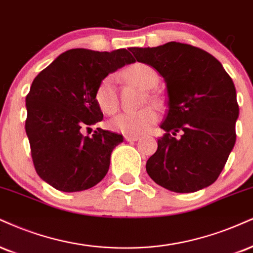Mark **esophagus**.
Wrapping results in <instances>:
<instances>
[{"mask_svg": "<svg viewBox=\"0 0 253 253\" xmlns=\"http://www.w3.org/2000/svg\"><path fill=\"white\" fill-rule=\"evenodd\" d=\"M140 139V136H135V135H125V140L128 142H134V141H138Z\"/></svg>", "mask_w": 253, "mask_h": 253, "instance_id": "esophagus-1", "label": "esophagus"}]
</instances>
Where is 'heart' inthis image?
I'll list each match as a JSON object with an SVG mask.
<instances>
[{"label": "heart", "mask_w": 253, "mask_h": 253, "mask_svg": "<svg viewBox=\"0 0 253 253\" xmlns=\"http://www.w3.org/2000/svg\"><path fill=\"white\" fill-rule=\"evenodd\" d=\"M123 75L127 80L138 84L144 89H153L158 84V75L152 67L145 63H134L127 67ZM95 102L105 114H114L119 108L117 84L113 75H108L100 81L95 89ZM157 111L146 107L136 112H125L117 115L109 123V127L115 132L126 135H141L147 132L158 121Z\"/></svg>", "instance_id": "1"}]
</instances>
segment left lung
<instances>
[{
    "label": "left lung",
    "mask_w": 253,
    "mask_h": 253,
    "mask_svg": "<svg viewBox=\"0 0 253 253\" xmlns=\"http://www.w3.org/2000/svg\"><path fill=\"white\" fill-rule=\"evenodd\" d=\"M129 50L159 72L167 89L169 109L160 125L165 134L146 163L148 175L176 193L212 185L236 142L239 107L232 79L214 56L191 44L172 41Z\"/></svg>",
    "instance_id": "1"
}]
</instances>
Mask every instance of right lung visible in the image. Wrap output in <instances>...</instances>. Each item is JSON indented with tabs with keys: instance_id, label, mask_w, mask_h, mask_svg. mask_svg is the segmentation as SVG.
<instances>
[{
	"instance_id": "add662e5",
	"label": "right lung",
	"mask_w": 253,
	"mask_h": 253,
	"mask_svg": "<svg viewBox=\"0 0 253 253\" xmlns=\"http://www.w3.org/2000/svg\"><path fill=\"white\" fill-rule=\"evenodd\" d=\"M129 51L67 50L33 81L26 97V133L36 173L56 190H88L107 174L123 135L100 128L84 136L81 129L102 120L95 89L109 73L135 62Z\"/></svg>"
}]
</instances>
